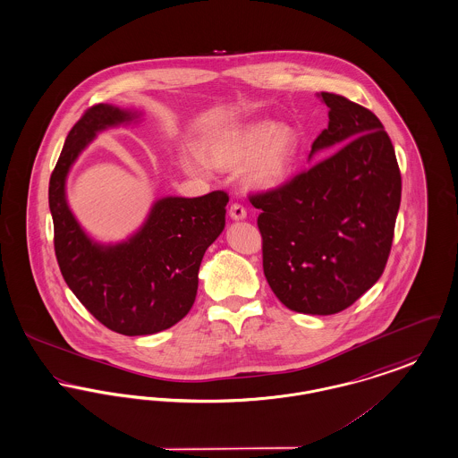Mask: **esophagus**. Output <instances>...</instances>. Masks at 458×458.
Masks as SVG:
<instances>
[{"instance_id": "obj_1", "label": "esophagus", "mask_w": 458, "mask_h": 458, "mask_svg": "<svg viewBox=\"0 0 458 458\" xmlns=\"http://www.w3.org/2000/svg\"><path fill=\"white\" fill-rule=\"evenodd\" d=\"M230 216H232V219H243L245 216H247V211H245V208H243L242 204H239V202H235V204H232L230 206Z\"/></svg>"}]
</instances>
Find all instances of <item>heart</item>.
Listing matches in <instances>:
<instances>
[{
	"instance_id": "heart-1",
	"label": "heart",
	"mask_w": 458,
	"mask_h": 458,
	"mask_svg": "<svg viewBox=\"0 0 458 458\" xmlns=\"http://www.w3.org/2000/svg\"><path fill=\"white\" fill-rule=\"evenodd\" d=\"M297 148L299 138L291 126L259 121L215 138L208 145V161L225 169L247 164L245 180L252 187L275 189L291 176ZM182 162L189 173H206L209 167L197 152H189Z\"/></svg>"
}]
</instances>
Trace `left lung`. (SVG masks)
I'll return each instance as SVG.
<instances>
[{"label": "left lung", "mask_w": 458, "mask_h": 458, "mask_svg": "<svg viewBox=\"0 0 458 458\" xmlns=\"http://www.w3.org/2000/svg\"><path fill=\"white\" fill-rule=\"evenodd\" d=\"M328 128L311 154L338 147L287 183L249 195L261 211L263 269L289 310L334 315L363 296L386 268L402 202L391 138L374 112L322 91Z\"/></svg>", "instance_id": "left-lung-1"}]
</instances>
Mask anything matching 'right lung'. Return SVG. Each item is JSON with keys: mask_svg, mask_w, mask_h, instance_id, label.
<instances>
[{"mask_svg": "<svg viewBox=\"0 0 458 458\" xmlns=\"http://www.w3.org/2000/svg\"><path fill=\"white\" fill-rule=\"evenodd\" d=\"M136 117V112L108 104L88 108L65 138L48 202L55 256L69 289L110 330L150 335L180 322L193 306L204 252L225 228L228 193L164 197L128 241L93 242L67 206V173L98 131Z\"/></svg>", "mask_w": 458, "mask_h": 458, "instance_id": "obj_1", "label": "right lung"}]
</instances>
